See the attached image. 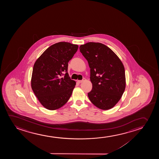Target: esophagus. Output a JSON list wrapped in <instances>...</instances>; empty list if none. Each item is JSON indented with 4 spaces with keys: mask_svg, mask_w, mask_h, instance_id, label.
Instances as JSON below:
<instances>
[{
    "mask_svg": "<svg viewBox=\"0 0 159 159\" xmlns=\"http://www.w3.org/2000/svg\"><path fill=\"white\" fill-rule=\"evenodd\" d=\"M85 81V78H83V80H78L77 81V82L80 84V83H83V81Z\"/></svg>",
    "mask_w": 159,
    "mask_h": 159,
    "instance_id": "1",
    "label": "esophagus"
}]
</instances>
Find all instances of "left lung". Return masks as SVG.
<instances>
[{"mask_svg": "<svg viewBox=\"0 0 159 159\" xmlns=\"http://www.w3.org/2000/svg\"><path fill=\"white\" fill-rule=\"evenodd\" d=\"M79 49L90 68L92 89L88 93L89 100L103 110L112 108L125 89L122 61L110 48L100 43L89 42L81 45Z\"/></svg>", "mask_w": 159, "mask_h": 159, "instance_id": "1", "label": "left lung"}]
</instances>
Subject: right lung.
Here are the masks:
<instances>
[{
  "label": "right lung",
  "instance_id": "obj_1",
  "mask_svg": "<svg viewBox=\"0 0 159 159\" xmlns=\"http://www.w3.org/2000/svg\"><path fill=\"white\" fill-rule=\"evenodd\" d=\"M78 49L76 44L61 42L47 48L35 62L31 88L43 106L54 110L63 106L76 83L68 73V62Z\"/></svg>",
  "mask_w": 159,
  "mask_h": 159
}]
</instances>
